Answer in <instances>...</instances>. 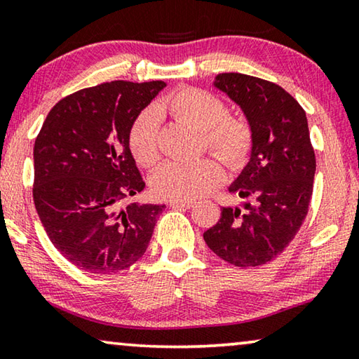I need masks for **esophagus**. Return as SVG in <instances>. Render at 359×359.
I'll return each instance as SVG.
<instances>
[{
    "label": "esophagus",
    "mask_w": 359,
    "mask_h": 359,
    "mask_svg": "<svg viewBox=\"0 0 359 359\" xmlns=\"http://www.w3.org/2000/svg\"><path fill=\"white\" fill-rule=\"evenodd\" d=\"M169 208H172V209H190V208H193V201H175V200H170L169 203Z\"/></svg>",
    "instance_id": "obj_1"
}]
</instances>
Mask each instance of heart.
<instances>
[{"mask_svg":"<svg viewBox=\"0 0 359 359\" xmlns=\"http://www.w3.org/2000/svg\"><path fill=\"white\" fill-rule=\"evenodd\" d=\"M157 115H169L203 134L208 149L226 166L238 169L249 159L254 147V130L246 118L226 115L225 102L208 90L182 88L159 102ZM129 150L135 161L150 168L159 159L158 121L150 110L134 119L128 134ZM224 169L214 158L195 161H172L159 168L151 177V190L159 198L190 201L208 195L224 182Z\"/></svg>","mask_w":359,"mask_h":359,"instance_id":"obj_1","label":"heart"}]
</instances>
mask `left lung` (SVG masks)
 Returning a JSON list of instances; mask_svg holds the SVG:
<instances>
[{
	"mask_svg": "<svg viewBox=\"0 0 359 359\" xmlns=\"http://www.w3.org/2000/svg\"><path fill=\"white\" fill-rule=\"evenodd\" d=\"M214 86L241 107L254 130L251 159L230 185L244 209L222 208L204 241L235 266L278 257L309 212L316 158L305 110L281 86L243 73H220Z\"/></svg>",
	"mask_w": 359,
	"mask_h": 359,
	"instance_id": "8db88e82",
	"label": "left lung"
}]
</instances>
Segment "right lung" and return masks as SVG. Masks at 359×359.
Instances as JSON below:
<instances>
[{
    "mask_svg": "<svg viewBox=\"0 0 359 359\" xmlns=\"http://www.w3.org/2000/svg\"><path fill=\"white\" fill-rule=\"evenodd\" d=\"M166 83L111 81L53 107L33 149V201L57 251L84 271L115 275L145 254L164 204L128 203L145 189L129 128Z\"/></svg>",
    "mask_w": 359,
    "mask_h": 359,
    "instance_id": "obj_1",
    "label": "right lung"
}]
</instances>
